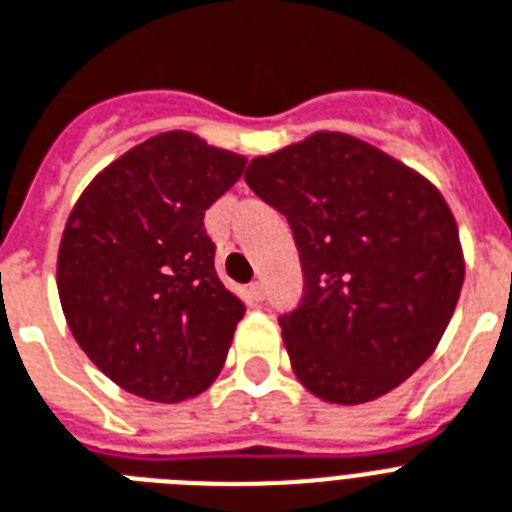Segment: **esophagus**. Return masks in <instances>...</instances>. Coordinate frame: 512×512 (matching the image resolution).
Segmentation results:
<instances>
[{"label":"esophagus","mask_w":512,"mask_h":512,"mask_svg":"<svg viewBox=\"0 0 512 512\" xmlns=\"http://www.w3.org/2000/svg\"><path fill=\"white\" fill-rule=\"evenodd\" d=\"M249 297H252V303H263L265 292L260 281H252V284H249Z\"/></svg>","instance_id":"esophagus-1"}]
</instances>
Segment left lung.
<instances>
[{"label":"left lung","mask_w":512,"mask_h":512,"mask_svg":"<svg viewBox=\"0 0 512 512\" xmlns=\"http://www.w3.org/2000/svg\"><path fill=\"white\" fill-rule=\"evenodd\" d=\"M244 180L287 217L300 252L303 300L279 319L297 380L329 404H366L412 377L465 281L436 185L342 132L257 156Z\"/></svg>","instance_id":"8db88e82"}]
</instances>
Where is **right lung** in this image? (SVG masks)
Instances as JSON below:
<instances>
[{
    "label": "right lung",
    "instance_id": "add662e5",
    "mask_svg": "<svg viewBox=\"0 0 512 512\" xmlns=\"http://www.w3.org/2000/svg\"><path fill=\"white\" fill-rule=\"evenodd\" d=\"M247 159L162 132L92 180L68 215L58 295L90 361L127 393L177 404L220 374L244 303L217 279L204 212Z\"/></svg>",
    "mask_w": 512,
    "mask_h": 512
}]
</instances>
